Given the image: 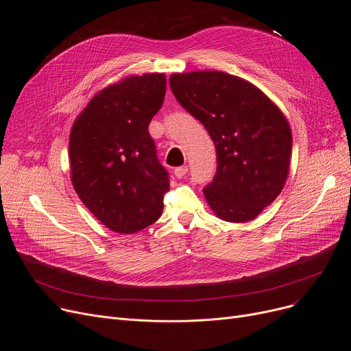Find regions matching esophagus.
<instances>
[{"label":"esophagus","instance_id":"1","mask_svg":"<svg viewBox=\"0 0 351 351\" xmlns=\"http://www.w3.org/2000/svg\"><path fill=\"white\" fill-rule=\"evenodd\" d=\"M186 173H188V166H179V168H176V169L173 171V175H175L178 179H182Z\"/></svg>","mask_w":351,"mask_h":351}]
</instances>
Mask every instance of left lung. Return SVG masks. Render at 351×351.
<instances>
[{"mask_svg": "<svg viewBox=\"0 0 351 351\" xmlns=\"http://www.w3.org/2000/svg\"><path fill=\"white\" fill-rule=\"evenodd\" d=\"M179 104L206 128L217 168L204 189L213 213L232 223L256 219L282 192L291 155L286 117L263 90L222 71L172 73Z\"/></svg>", "mask_w": 351, "mask_h": 351, "instance_id": "1", "label": "left lung"}]
</instances>
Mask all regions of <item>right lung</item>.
<instances>
[{"instance_id": "1", "label": "right lung", "mask_w": 351, "mask_h": 351, "mask_svg": "<svg viewBox=\"0 0 351 351\" xmlns=\"http://www.w3.org/2000/svg\"><path fill=\"white\" fill-rule=\"evenodd\" d=\"M165 90V73L129 75L98 90L71 128L73 189L99 222L117 233L139 232L162 215L169 176L147 126Z\"/></svg>"}]
</instances>
